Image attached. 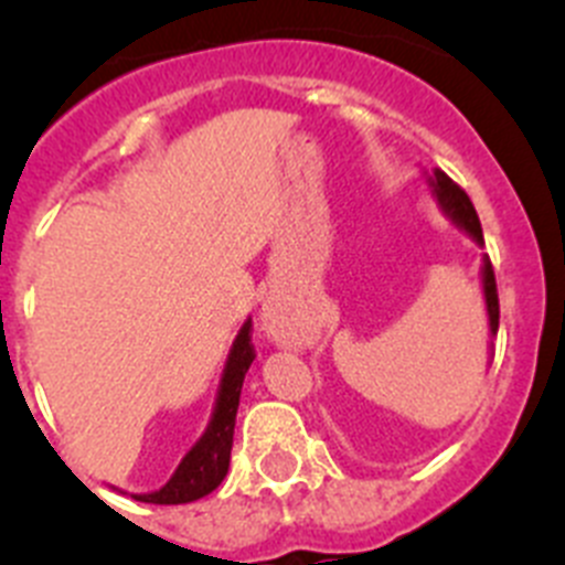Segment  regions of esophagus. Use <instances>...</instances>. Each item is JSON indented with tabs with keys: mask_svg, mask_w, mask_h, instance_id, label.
Returning <instances> with one entry per match:
<instances>
[{
	"mask_svg": "<svg viewBox=\"0 0 565 565\" xmlns=\"http://www.w3.org/2000/svg\"><path fill=\"white\" fill-rule=\"evenodd\" d=\"M267 329L273 331V334L278 337V342H287V345H298V342H303V334H298V331H281L276 326V320H270V315H267Z\"/></svg>",
	"mask_w": 565,
	"mask_h": 565,
	"instance_id": "esophagus-1",
	"label": "esophagus"
}]
</instances>
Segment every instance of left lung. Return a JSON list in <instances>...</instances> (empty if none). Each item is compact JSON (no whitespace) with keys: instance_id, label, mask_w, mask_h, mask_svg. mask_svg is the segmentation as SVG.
<instances>
[{"instance_id":"8db88e82","label":"left lung","mask_w":565,"mask_h":565,"mask_svg":"<svg viewBox=\"0 0 565 565\" xmlns=\"http://www.w3.org/2000/svg\"><path fill=\"white\" fill-rule=\"evenodd\" d=\"M426 183L431 189V198L437 200L440 211L460 231H466L479 247H484L482 239V225H479L477 209L468 200V194L451 181L443 170H431V175H426ZM482 295H484V309H488V329H490V348H493V337L499 331V295H497V278H493V267H490V258H482Z\"/></svg>"}]
</instances>
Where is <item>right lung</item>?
Returning <instances> with one entry per match:
<instances>
[{
	"label": "right lung",
	"instance_id": "obj_1",
	"mask_svg": "<svg viewBox=\"0 0 565 565\" xmlns=\"http://www.w3.org/2000/svg\"><path fill=\"white\" fill-rule=\"evenodd\" d=\"M253 345H250V320L236 334L231 354L225 360L223 379H220L217 402H214V413H211L209 426L194 443L181 466L170 477V482L161 484L150 493H134L136 502L145 504H186L198 502V499L209 497L211 490L217 488L228 473L231 462V446H234V426H236V409H239V393L245 373L253 362Z\"/></svg>",
	"mask_w": 565,
	"mask_h": 565
}]
</instances>
